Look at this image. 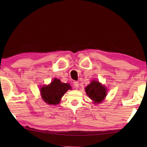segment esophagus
Segmentation results:
<instances>
[{
	"label": "esophagus",
	"instance_id": "34e87169",
	"mask_svg": "<svg viewBox=\"0 0 147 147\" xmlns=\"http://www.w3.org/2000/svg\"><path fill=\"white\" fill-rule=\"evenodd\" d=\"M73 84H74V86H75V88H78L79 87V83L78 82H74V83H73Z\"/></svg>",
	"mask_w": 147,
	"mask_h": 147
}]
</instances>
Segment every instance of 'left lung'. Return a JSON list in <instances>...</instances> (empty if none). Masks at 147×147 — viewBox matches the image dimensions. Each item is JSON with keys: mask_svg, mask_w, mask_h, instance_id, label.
<instances>
[{"mask_svg": "<svg viewBox=\"0 0 147 147\" xmlns=\"http://www.w3.org/2000/svg\"><path fill=\"white\" fill-rule=\"evenodd\" d=\"M87 95L92 99L95 104H99L105 97L107 95V89L98 82L93 80L85 88Z\"/></svg>", "mask_w": 147, "mask_h": 147, "instance_id": "8db88e82", "label": "left lung"}]
</instances>
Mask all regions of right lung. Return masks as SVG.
<instances>
[{"instance_id":"1","label":"right lung","mask_w":147,"mask_h":147,"mask_svg":"<svg viewBox=\"0 0 147 147\" xmlns=\"http://www.w3.org/2000/svg\"><path fill=\"white\" fill-rule=\"evenodd\" d=\"M71 89L67 83H63L58 79H54L50 85L43 86L40 89L42 97L47 104H58L62 96L68 90Z\"/></svg>"}]
</instances>
